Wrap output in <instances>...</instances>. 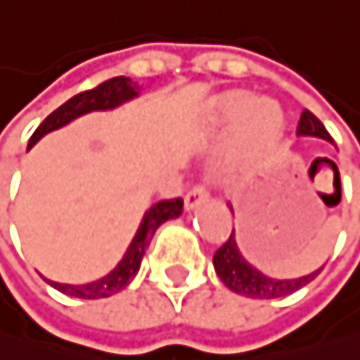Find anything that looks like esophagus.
Listing matches in <instances>:
<instances>
[{
  "instance_id": "esophagus-1",
  "label": "esophagus",
  "mask_w": 360,
  "mask_h": 360,
  "mask_svg": "<svg viewBox=\"0 0 360 360\" xmlns=\"http://www.w3.org/2000/svg\"><path fill=\"white\" fill-rule=\"evenodd\" d=\"M208 199V193H206V188L204 186H195L188 191L186 199H184V204H186V211H195L197 206H202L204 202Z\"/></svg>"
}]
</instances>
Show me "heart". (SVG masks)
Instances as JSON below:
<instances>
[{
  "mask_svg": "<svg viewBox=\"0 0 360 360\" xmlns=\"http://www.w3.org/2000/svg\"><path fill=\"white\" fill-rule=\"evenodd\" d=\"M245 103H247L245 92L229 90V92H224V95L217 97L215 110H217V115L224 117V120H231L240 113V110H243L240 114V134H243L247 145L263 147V145L272 143L281 131L279 110L265 99L252 101V104H248L247 107L244 106Z\"/></svg>",
  "mask_w": 360,
  "mask_h": 360,
  "instance_id": "obj_1",
  "label": "heart"
}]
</instances>
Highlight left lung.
I'll use <instances>...</instances> for the list:
<instances>
[{"label":"left lung","instance_id":"left-lung-1","mask_svg":"<svg viewBox=\"0 0 360 360\" xmlns=\"http://www.w3.org/2000/svg\"><path fill=\"white\" fill-rule=\"evenodd\" d=\"M297 134L311 136V138H322V140H327V143H331V136L327 134V129H324V124L311 113V110H304L302 113ZM226 206H229V211L233 213V206L231 204H226ZM213 265H215L217 276H220L226 288L238 295H245V297H252V300L285 297V295L304 288L306 283H311L315 276L322 272V268H320V270H313L311 274L297 276V279H274V276L263 274L259 268H254V265L243 256L240 247L236 243V231H231L229 240L215 252Z\"/></svg>","mask_w":360,"mask_h":360}]
</instances>
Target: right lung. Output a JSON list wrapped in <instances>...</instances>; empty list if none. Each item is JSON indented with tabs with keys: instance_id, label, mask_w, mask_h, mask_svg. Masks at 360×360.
<instances>
[{
	"instance_id": "obj_1",
	"label": "right lung",
	"mask_w": 360,
	"mask_h": 360,
	"mask_svg": "<svg viewBox=\"0 0 360 360\" xmlns=\"http://www.w3.org/2000/svg\"><path fill=\"white\" fill-rule=\"evenodd\" d=\"M140 95V86L136 81H131L129 77H115V79H108L104 84H99L97 88L86 90V92H79L72 99H68L65 104L58 106L54 113L45 117L36 134L31 136L29 140V149L38 143L42 136L51 134L60 127L70 124L72 120H77L86 113H92V110H113L117 106H122L124 101H131ZM184 211V199H165V202H158L154 206H149L143 220H140V226L134 236V240L127 247L124 256L120 259V263L110 270L106 276H101L97 281H90V283H79V285H72V283H58V281H49V285H54L56 290L72 295V297H79V300H101V297H110V295L120 292L122 288H127L129 281L134 279L140 270V263H143V256L145 250L152 243V238L156 233V229L167 220H174Z\"/></svg>"
}]
</instances>
